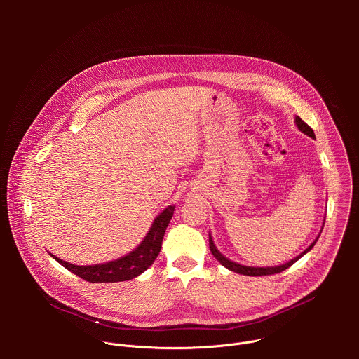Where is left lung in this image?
<instances>
[{
    "instance_id": "obj_1",
    "label": "left lung",
    "mask_w": 359,
    "mask_h": 359,
    "mask_svg": "<svg viewBox=\"0 0 359 359\" xmlns=\"http://www.w3.org/2000/svg\"><path fill=\"white\" fill-rule=\"evenodd\" d=\"M295 123H297V126H298V129L301 130V132H304L305 135H309L310 137H316V135H314V130L306 125L299 116H297L295 118ZM321 234V233H320ZM320 237V236H318ZM318 237L314 240V243L306 248L304 252H301L299 255H297L295 259H292L291 262H288V263H285V264H283V266H277V267H247V266H241V264H237V263H234V262H231V260H229V259H226L224 255L216 248V245H215V243H213V240H212V236H209V247H210V251H212V254L215 255V257L220 262V264H223L226 269H229V270H231V271H234V273H238V274H243V276H251V277H259V276H271V274H277V273H281V271H284V270H287L288 267H291L297 260H299L302 255L305 254V252H309L313 247H314V244L317 243V240H318Z\"/></svg>"
}]
</instances>
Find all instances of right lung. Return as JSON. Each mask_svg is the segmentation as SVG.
Here are the masks:
<instances>
[{"instance_id":"add662e5","label":"right lung","mask_w":359,"mask_h":359,"mask_svg":"<svg viewBox=\"0 0 359 359\" xmlns=\"http://www.w3.org/2000/svg\"><path fill=\"white\" fill-rule=\"evenodd\" d=\"M173 212L175 206L166 208L155 219V222H153L147 236L140 243V245L119 260L96 266H75L60 260L53 254L50 255L67 270L89 283H118L132 280L142 274L144 270H147L153 264V262L156 260L162 248L165 231L172 220Z\"/></svg>"}]
</instances>
